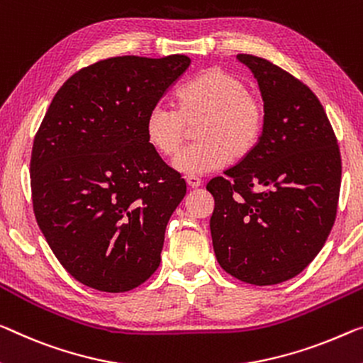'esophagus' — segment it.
Wrapping results in <instances>:
<instances>
[{
  "label": "esophagus",
  "mask_w": 363,
  "mask_h": 363,
  "mask_svg": "<svg viewBox=\"0 0 363 363\" xmlns=\"http://www.w3.org/2000/svg\"><path fill=\"white\" fill-rule=\"evenodd\" d=\"M185 180H186V185L189 186V188H199L201 186V178L199 177H194V175H188V177H185Z\"/></svg>",
  "instance_id": "34e87169"
}]
</instances>
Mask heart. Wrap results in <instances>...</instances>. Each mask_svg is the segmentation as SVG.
Segmentation results:
<instances>
[{
	"instance_id": "heart-1",
	"label": "heart",
	"mask_w": 363,
	"mask_h": 363,
	"mask_svg": "<svg viewBox=\"0 0 363 363\" xmlns=\"http://www.w3.org/2000/svg\"><path fill=\"white\" fill-rule=\"evenodd\" d=\"M266 110L258 96L238 76L209 68L185 82L175 94V108L155 104L144 120L150 147L174 155L186 136L196 143L182 150L174 167L185 175H204L253 152L264 130Z\"/></svg>"
}]
</instances>
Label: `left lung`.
Returning <instances> with one entry per match:
<instances>
[{
    "instance_id": "left-lung-1",
    "label": "left lung",
    "mask_w": 363,
    "mask_h": 363,
    "mask_svg": "<svg viewBox=\"0 0 363 363\" xmlns=\"http://www.w3.org/2000/svg\"><path fill=\"white\" fill-rule=\"evenodd\" d=\"M258 81L266 121L253 152L208 183L211 235L222 269L255 286L300 274L336 220L341 152L320 100L297 77L237 55Z\"/></svg>"
}]
</instances>
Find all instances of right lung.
I'll list each match as a JSON object with an SVG mask.
<instances>
[{
	"label": "right lung",
	"instance_id": "right-lung-1",
	"mask_svg": "<svg viewBox=\"0 0 363 363\" xmlns=\"http://www.w3.org/2000/svg\"><path fill=\"white\" fill-rule=\"evenodd\" d=\"M189 63L97 61L60 87L43 116L30 157L33 213L61 266L87 287L131 291L160 264L186 183L150 147L144 120Z\"/></svg>",
	"mask_w": 363,
	"mask_h": 363
}]
</instances>
